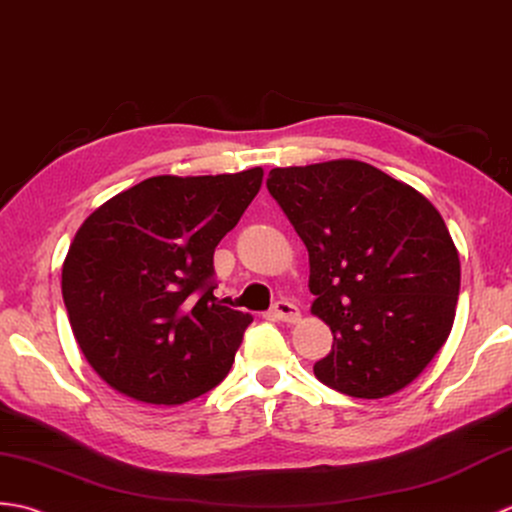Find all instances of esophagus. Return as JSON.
Segmentation results:
<instances>
[{
    "mask_svg": "<svg viewBox=\"0 0 512 512\" xmlns=\"http://www.w3.org/2000/svg\"><path fill=\"white\" fill-rule=\"evenodd\" d=\"M271 313H274L276 320L287 322V324H295L300 320V309L289 300H278L274 304V309H271Z\"/></svg>",
    "mask_w": 512,
    "mask_h": 512,
    "instance_id": "1",
    "label": "esophagus"
}]
</instances>
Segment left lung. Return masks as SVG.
<instances>
[{
    "mask_svg": "<svg viewBox=\"0 0 512 512\" xmlns=\"http://www.w3.org/2000/svg\"><path fill=\"white\" fill-rule=\"evenodd\" d=\"M267 188L306 245L311 313L333 333L315 377L357 399L403 390L456 317L460 258L440 212L357 160L274 168Z\"/></svg>",
    "mask_w": 512,
    "mask_h": 512,
    "instance_id": "8db88e82",
    "label": "left lung"
}]
</instances>
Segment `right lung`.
<instances>
[{
    "mask_svg": "<svg viewBox=\"0 0 512 512\" xmlns=\"http://www.w3.org/2000/svg\"><path fill=\"white\" fill-rule=\"evenodd\" d=\"M263 175L256 166L151 177L78 227L63 263V302L85 359L113 390L181 405L227 377L254 317L214 295L212 256Z\"/></svg>",
    "mask_w": 512,
    "mask_h": 512,
    "instance_id": "1",
    "label": "right lung"
}]
</instances>
